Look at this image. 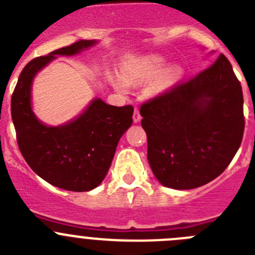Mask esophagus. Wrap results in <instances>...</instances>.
<instances>
[{
  "instance_id": "1",
  "label": "esophagus",
  "mask_w": 255,
  "mask_h": 255,
  "mask_svg": "<svg viewBox=\"0 0 255 255\" xmlns=\"http://www.w3.org/2000/svg\"><path fill=\"white\" fill-rule=\"evenodd\" d=\"M141 120H142V117L141 114H139V111L137 108H134V113H133V122L138 123L141 122Z\"/></svg>"
}]
</instances>
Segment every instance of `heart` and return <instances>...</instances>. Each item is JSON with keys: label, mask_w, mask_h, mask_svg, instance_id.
I'll return each instance as SVG.
<instances>
[{"label": "heart", "mask_w": 255, "mask_h": 255, "mask_svg": "<svg viewBox=\"0 0 255 255\" xmlns=\"http://www.w3.org/2000/svg\"><path fill=\"white\" fill-rule=\"evenodd\" d=\"M163 71L165 73L163 72ZM158 90H165L177 84L184 77V68L181 65L168 66L167 59L160 55H147L138 56L128 61L122 69V78L118 75H112L111 83L121 93H126L128 90V85L143 84L160 77L162 73Z\"/></svg>", "instance_id": "1"}]
</instances>
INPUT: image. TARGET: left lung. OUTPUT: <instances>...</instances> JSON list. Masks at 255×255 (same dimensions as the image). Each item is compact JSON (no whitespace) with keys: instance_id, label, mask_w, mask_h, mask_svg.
<instances>
[{"instance_id":"8db88e82","label":"left lung","mask_w":255,"mask_h":255,"mask_svg":"<svg viewBox=\"0 0 255 255\" xmlns=\"http://www.w3.org/2000/svg\"><path fill=\"white\" fill-rule=\"evenodd\" d=\"M139 113L152 172L170 189L213 181L242 143V85L223 54L194 79L144 103Z\"/></svg>"}]
</instances>
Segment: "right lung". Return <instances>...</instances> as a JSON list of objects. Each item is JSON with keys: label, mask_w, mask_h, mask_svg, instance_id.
<instances>
[{"label": "right lung", "mask_w": 255, "mask_h": 255, "mask_svg": "<svg viewBox=\"0 0 255 255\" xmlns=\"http://www.w3.org/2000/svg\"><path fill=\"white\" fill-rule=\"evenodd\" d=\"M97 44L98 40H80L31 60L21 71L11 99V116L25 161L45 181L68 191H90L102 184L121 137L132 126L133 107L109 106L94 98L73 120L47 126L32 109V83L58 56L78 55Z\"/></svg>", "instance_id": "obj_1"}]
</instances>
